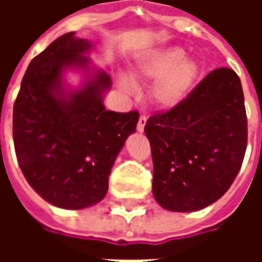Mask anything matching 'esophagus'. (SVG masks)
Here are the masks:
<instances>
[{"label": "esophagus", "instance_id": "1", "mask_svg": "<svg viewBox=\"0 0 262 262\" xmlns=\"http://www.w3.org/2000/svg\"><path fill=\"white\" fill-rule=\"evenodd\" d=\"M146 122H147V116H146V115H140V118H139V122H137V130L140 132V133L144 130Z\"/></svg>", "mask_w": 262, "mask_h": 262}]
</instances>
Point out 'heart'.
<instances>
[{"mask_svg":"<svg viewBox=\"0 0 262 262\" xmlns=\"http://www.w3.org/2000/svg\"><path fill=\"white\" fill-rule=\"evenodd\" d=\"M198 64L192 59L184 57L180 48H167L156 52L136 69V74L157 78L153 86V98L160 106L172 108L184 101L192 90L198 77ZM119 85L132 90L126 78H120Z\"/></svg>","mask_w":262,"mask_h":262,"instance_id":"obj_1","label":"heart"}]
</instances>
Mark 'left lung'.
I'll return each instance as SVG.
<instances>
[{
    "instance_id": "1",
    "label": "left lung",
    "mask_w": 262,
    "mask_h": 262,
    "mask_svg": "<svg viewBox=\"0 0 262 262\" xmlns=\"http://www.w3.org/2000/svg\"><path fill=\"white\" fill-rule=\"evenodd\" d=\"M153 157V195L167 210L195 212L227 192L247 148L242 82L231 69L210 71L187 98L144 126Z\"/></svg>"
}]
</instances>
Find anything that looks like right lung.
I'll list each match as a JSON object with an SVG mask.
<instances>
[{"mask_svg":"<svg viewBox=\"0 0 262 262\" xmlns=\"http://www.w3.org/2000/svg\"><path fill=\"white\" fill-rule=\"evenodd\" d=\"M91 43L69 32L32 60L14 103L12 133L16 159L26 181L40 196L63 209L95 205L108 191L111 168L127 136L136 130L139 112L106 111L105 71L86 77L67 92V69L88 71L84 54Z\"/></svg>","mask_w":262,"mask_h":262,"instance_id":"add662e5","label":"right lung"}]
</instances>
